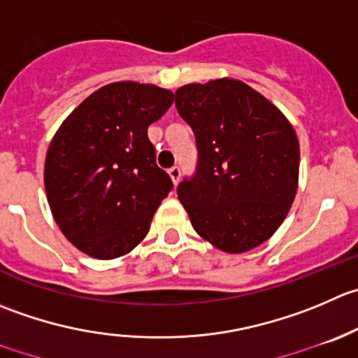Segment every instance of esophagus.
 Masks as SVG:
<instances>
[{"label": "esophagus", "instance_id": "34e87169", "mask_svg": "<svg viewBox=\"0 0 358 358\" xmlns=\"http://www.w3.org/2000/svg\"><path fill=\"white\" fill-rule=\"evenodd\" d=\"M168 173H169V176H171L173 183L176 185V183L180 182V176H182V169H180V166H173Z\"/></svg>", "mask_w": 358, "mask_h": 358}]
</instances>
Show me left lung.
I'll list each match as a JSON object with an SVG mask.
<instances>
[{
    "label": "left lung",
    "mask_w": 358,
    "mask_h": 358,
    "mask_svg": "<svg viewBox=\"0 0 358 358\" xmlns=\"http://www.w3.org/2000/svg\"><path fill=\"white\" fill-rule=\"evenodd\" d=\"M175 98L196 134V173L176 189L192 227L222 252L262 245L297 192L299 141L292 124L239 80L189 83Z\"/></svg>",
    "instance_id": "left-lung-1"
}]
</instances>
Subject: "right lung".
Returning <instances> with one entry per match:
<instances>
[{"label":"right lung","mask_w":358,"mask_h":358,"mask_svg":"<svg viewBox=\"0 0 358 358\" xmlns=\"http://www.w3.org/2000/svg\"><path fill=\"white\" fill-rule=\"evenodd\" d=\"M173 103L150 83L115 82L80 103L45 159L48 206L62 234L94 259L129 253L173 189L147 129Z\"/></svg>","instance_id":"right-lung-1"}]
</instances>
